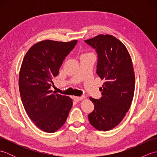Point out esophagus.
I'll list each match as a JSON object with an SVG mask.
<instances>
[{
	"mask_svg": "<svg viewBox=\"0 0 157 157\" xmlns=\"http://www.w3.org/2000/svg\"><path fill=\"white\" fill-rule=\"evenodd\" d=\"M84 98V96H74L73 100H74V101L76 102H78L79 101H81V100H82Z\"/></svg>",
	"mask_w": 157,
	"mask_h": 157,
	"instance_id": "esophagus-1",
	"label": "esophagus"
}]
</instances>
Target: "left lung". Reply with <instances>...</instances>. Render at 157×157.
I'll use <instances>...</instances> for the list:
<instances>
[{"mask_svg": "<svg viewBox=\"0 0 157 157\" xmlns=\"http://www.w3.org/2000/svg\"><path fill=\"white\" fill-rule=\"evenodd\" d=\"M85 42L97 52L96 73L105 80L101 89L102 97L90 98L94 109L88 115V119L96 129L108 131L124 118L134 98L132 61L125 46L112 35L100 34Z\"/></svg>", "mask_w": 157, "mask_h": 157, "instance_id": "left-lung-1", "label": "left lung"}]
</instances>
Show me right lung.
<instances>
[{
    "mask_svg": "<svg viewBox=\"0 0 157 157\" xmlns=\"http://www.w3.org/2000/svg\"><path fill=\"white\" fill-rule=\"evenodd\" d=\"M78 40H46L33 45L23 59L19 75L20 96L29 117L42 131L53 133L64 125L73 105L69 96L52 92V79Z\"/></svg>",
    "mask_w": 157,
    "mask_h": 157,
    "instance_id": "right-lung-1",
    "label": "right lung"
}]
</instances>
